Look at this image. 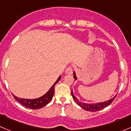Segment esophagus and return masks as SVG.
Returning <instances> with one entry per match:
<instances>
[{
  "label": "esophagus",
  "instance_id": "1",
  "mask_svg": "<svg viewBox=\"0 0 131 131\" xmlns=\"http://www.w3.org/2000/svg\"><path fill=\"white\" fill-rule=\"evenodd\" d=\"M65 73L68 74H72L73 73V67H68V68L66 69Z\"/></svg>",
  "mask_w": 131,
  "mask_h": 131
}]
</instances>
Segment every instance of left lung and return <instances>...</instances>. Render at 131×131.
<instances>
[{"mask_svg": "<svg viewBox=\"0 0 131 131\" xmlns=\"http://www.w3.org/2000/svg\"><path fill=\"white\" fill-rule=\"evenodd\" d=\"M73 77L74 79H75V80H77V77L76 76H75V73H74ZM72 95L74 101L76 102V103L79 106H80L82 108H83V109L85 110L89 111V112H97V111H100L101 110L103 109V108H105V107H106L109 105H110V104L113 102V100H115V98L116 97V96H115L114 97H113V98L111 99V100H108V101H105V102L100 103L87 104V103H84L80 102V101L77 100V97L73 95L72 90Z\"/></svg>", "mask_w": 131, "mask_h": 131, "instance_id": "8db88e82", "label": "left lung"}]
</instances>
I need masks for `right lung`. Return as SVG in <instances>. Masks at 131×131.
Wrapping results in <instances>:
<instances>
[{
	"instance_id": "1",
	"label": "right lung",
	"mask_w": 131,
	"mask_h": 131,
	"mask_svg": "<svg viewBox=\"0 0 131 131\" xmlns=\"http://www.w3.org/2000/svg\"><path fill=\"white\" fill-rule=\"evenodd\" d=\"M61 76H59L56 82L52 85V86L51 87V89L49 90L48 92L46 94L42 96V97H39V98L34 99V100H27V99L19 98V97H16L14 95H13V96L18 102L20 103L21 105H23V106L26 107V108H31V109L33 110L39 109V108H41L47 105L52 100L54 95V86L59 82Z\"/></svg>"
}]
</instances>
